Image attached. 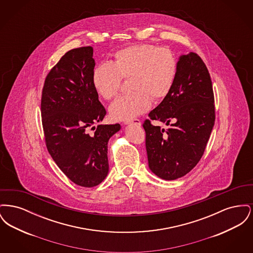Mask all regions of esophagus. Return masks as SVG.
Returning a JSON list of instances; mask_svg holds the SVG:
<instances>
[{"label": "esophagus", "instance_id": "obj_1", "mask_svg": "<svg viewBox=\"0 0 253 253\" xmlns=\"http://www.w3.org/2000/svg\"><path fill=\"white\" fill-rule=\"evenodd\" d=\"M126 124H134V125H137V126H140L141 125V121L137 119H134L132 121H127Z\"/></svg>", "mask_w": 253, "mask_h": 253}]
</instances>
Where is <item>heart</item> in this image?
I'll return each instance as SVG.
<instances>
[{
    "label": "heart",
    "mask_w": 253,
    "mask_h": 253,
    "mask_svg": "<svg viewBox=\"0 0 253 253\" xmlns=\"http://www.w3.org/2000/svg\"><path fill=\"white\" fill-rule=\"evenodd\" d=\"M178 62L167 47L141 43L117 51L113 63L96 65L92 84L96 93L110 100L121 90L122 79L129 80L132 93L117 98L110 106L114 121H132L145 113L154 101L162 100L171 91L177 75Z\"/></svg>",
    "instance_id": "heart-1"
}]
</instances>
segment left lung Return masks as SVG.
I'll use <instances>...</instances> for the list:
<instances>
[{
    "label": "left lung",
    "mask_w": 253,
    "mask_h": 253,
    "mask_svg": "<svg viewBox=\"0 0 253 253\" xmlns=\"http://www.w3.org/2000/svg\"><path fill=\"white\" fill-rule=\"evenodd\" d=\"M149 117L143 123L149 168L165 180L184 176L203 156L215 121L211 76L196 53L179 58L171 91ZM151 120L170 127L161 129Z\"/></svg>",
    "instance_id": "obj_1"
}]
</instances>
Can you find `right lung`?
Wrapping results in <instances>:
<instances>
[{
  "label": "right lung",
  "instance_id": "obj_1",
  "mask_svg": "<svg viewBox=\"0 0 253 253\" xmlns=\"http://www.w3.org/2000/svg\"><path fill=\"white\" fill-rule=\"evenodd\" d=\"M93 47L65 53L47 74L42 92L41 113L50 156L75 184L91 188L100 184L109 170V138L121 125H97L106 110L92 84Z\"/></svg>",
  "mask_w": 253,
  "mask_h": 253
}]
</instances>
